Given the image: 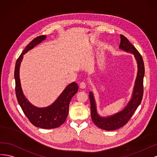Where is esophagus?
<instances>
[{
    "mask_svg": "<svg viewBox=\"0 0 157 157\" xmlns=\"http://www.w3.org/2000/svg\"><path fill=\"white\" fill-rule=\"evenodd\" d=\"M79 87L81 89H85L86 88V83L84 82H82L79 85Z\"/></svg>",
    "mask_w": 157,
    "mask_h": 157,
    "instance_id": "1",
    "label": "esophagus"
}]
</instances>
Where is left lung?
<instances>
[{
	"mask_svg": "<svg viewBox=\"0 0 157 157\" xmlns=\"http://www.w3.org/2000/svg\"><path fill=\"white\" fill-rule=\"evenodd\" d=\"M119 49L134 55L138 64V73L135 81L132 97L126 107L112 115L101 117L97 112V105L93 92L89 93V99L91 110V119L98 128L105 130H114L122 127L128 123L133 113L140 104L144 94V77L145 67L142 57L134 45L123 35H120Z\"/></svg>",
	"mask_w": 157,
	"mask_h": 157,
	"instance_id": "obj_1",
	"label": "left lung"
}]
</instances>
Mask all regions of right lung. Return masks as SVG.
Wrapping results in <instances>:
<instances>
[{"mask_svg": "<svg viewBox=\"0 0 157 157\" xmlns=\"http://www.w3.org/2000/svg\"><path fill=\"white\" fill-rule=\"evenodd\" d=\"M46 36L42 35L30 42L17 59L15 67L14 78L16 81V93L18 103L23 112L33 125L44 129L57 128L63 124L68 115L69 104L72 98L78 90V85L75 82L69 84L55 102L48 107L38 108L33 105L26 98L23 93L19 78V67L23 55L32 49L36 45L45 40Z\"/></svg>", "mask_w": 157, "mask_h": 157, "instance_id": "add662e5", "label": "right lung"}]
</instances>
